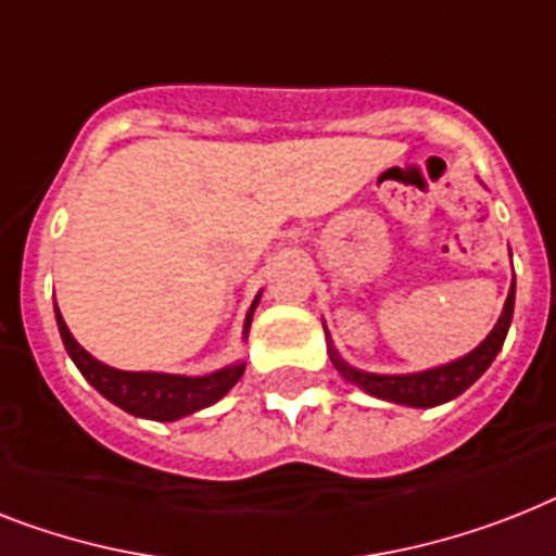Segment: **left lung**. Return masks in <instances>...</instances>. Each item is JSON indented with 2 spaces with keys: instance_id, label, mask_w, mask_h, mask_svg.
<instances>
[{
  "instance_id": "1",
  "label": "left lung",
  "mask_w": 556,
  "mask_h": 556,
  "mask_svg": "<svg viewBox=\"0 0 556 556\" xmlns=\"http://www.w3.org/2000/svg\"><path fill=\"white\" fill-rule=\"evenodd\" d=\"M514 291H517V282L511 279V288H508V296H505L503 314H500L497 325L491 328V333L477 345L473 351H468L466 356L459 359H451L445 365H437V368H426V371L414 374H371L359 371L354 365H349L337 354L331 337H328V328H325V337H328V354H331L333 368L351 382V386L363 388L365 394L377 396V400H386V403L408 405V408H434V405L451 403L457 400L466 388H471L473 382L480 380L485 368L494 363V356L500 354L505 342V333L511 328L514 317Z\"/></svg>"
}]
</instances>
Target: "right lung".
<instances>
[{
	"instance_id": "right-lung-1",
	"label": "right lung",
	"mask_w": 556,
	"mask_h": 556,
	"mask_svg": "<svg viewBox=\"0 0 556 556\" xmlns=\"http://www.w3.org/2000/svg\"><path fill=\"white\" fill-rule=\"evenodd\" d=\"M260 296L263 293H256V300L248 308L245 325H242V340H248V328H251L254 308L260 305ZM56 325L59 337L65 342L67 356L74 359V365L83 371L85 380L97 388L105 400H111V403L119 405L128 414H134V417L156 419V422H174V419L191 417L197 410L219 403L237 386L239 377L245 374V363H231L219 368V371L202 374V377L162 371H119V368L99 363L97 356H90L74 340V333L67 331V325L62 319V314H59V308Z\"/></svg>"
}]
</instances>
